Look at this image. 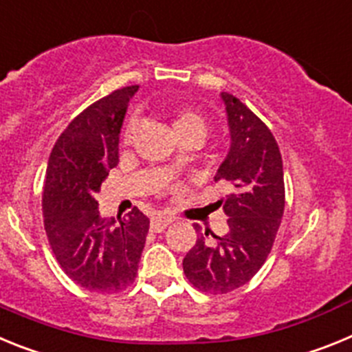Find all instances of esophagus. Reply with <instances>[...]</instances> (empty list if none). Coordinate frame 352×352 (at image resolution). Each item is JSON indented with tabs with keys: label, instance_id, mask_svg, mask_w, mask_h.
Instances as JSON below:
<instances>
[{
	"label": "esophagus",
	"instance_id": "esophagus-1",
	"mask_svg": "<svg viewBox=\"0 0 352 352\" xmlns=\"http://www.w3.org/2000/svg\"><path fill=\"white\" fill-rule=\"evenodd\" d=\"M170 222H173V219H169V217H155V219H151V226L149 227H151L153 232H162Z\"/></svg>",
	"mask_w": 352,
	"mask_h": 352
}]
</instances>
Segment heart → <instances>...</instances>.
Listing matches in <instances>:
<instances>
[{"label": "heart", "instance_id": "obj_1", "mask_svg": "<svg viewBox=\"0 0 352 352\" xmlns=\"http://www.w3.org/2000/svg\"><path fill=\"white\" fill-rule=\"evenodd\" d=\"M204 126L206 125H204L203 116L192 109H176L173 113V130L178 135V139H182L186 133L204 132ZM135 138H138V121L130 120L123 129L121 142H123V146H132L135 142ZM176 170H178V164L170 162L167 166V174H173Z\"/></svg>", "mask_w": 352, "mask_h": 352}]
</instances>
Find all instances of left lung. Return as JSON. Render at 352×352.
<instances>
[{"mask_svg": "<svg viewBox=\"0 0 352 352\" xmlns=\"http://www.w3.org/2000/svg\"><path fill=\"white\" fill-rule=\"evenodd\" d=\"M222 100L231 149L214 182L226 183L231 192L217 203L229 217V232H199L183 259L188 282L210 294H227L254 278L272 252L285 208L282 155L272 130L231 93H222ZM194 229L201 231L197 223Z\"/></svg>", "mask_w": 352, "mask_h": 352, "instance_id": "8db88e82", "label": "left lung"}]
</instances>
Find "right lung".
Segmentation results:
<instances>
[{"mask_svg": "<svg viewBox=\"0 0 352 352\" xmlns=\"http://www.w3.org/2000/svg\"><path fill=\"white\" fill-rule=\"evenodd\" d=\"M139 86L93 102L68 123L49 157L42 192L43 227L56 261L80 287L120 292L133 284L149 220L138 208L102 219L96 194L118 166L120 129Z\"/></svg>", "mask_w": 352, "mask_h": 352, "instance_id": "right-lung-1", "label": "right lung"}]
</instances>
